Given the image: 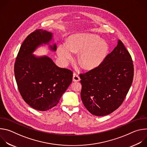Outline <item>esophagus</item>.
I'll list each match as a JSON object with an SVG mask.
<instances>
[{
    "instance_id": "1",
    "label": "esophagus",
    "mask_w": 147,
    "mask_h": 147,
    "mask_svg": "<svg viewBox=\"0 0 147 147\" xmlns=\"http://www.w3.org/2000/svg\"><path fill=\"white\" fill-rule=\"evenodd\" d=\"M73 80L74 81H79L80 80V78L78 74H77L76 73H74V74H73Z\"/></svg>"
}]
</instances>
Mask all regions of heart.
<instances>
[{"label": "heart", "mask_w": 147, "mask_h": 147, "mask_svg": "<svg viewBox=\"0 0 147 147\" xmlns=\"http://www.w3.org/2000/svg\"><path fill=\"white\" fill-rule=\"evenodd\" d=\"M109 51L108 44L95 35L82 34L70 36L67 45L61 44L57 48V54L63 60H69L73 53H79L78 61L86 70L99 66L106 58Z\"/></svg>", "instance_id": "heart-1"}]
</instances>
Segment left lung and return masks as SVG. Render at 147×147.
Returning <instances> with one entry per match:
<instances>
[{
    "label": "left lung",
    "mask_w": 147,
    "mask_h": 147,
    "mask_svg": "<svg viewBox=\"0 0 147 147\" xmlns=\"http://www.w3.org/2000/svg\"><path fill=\"white\" fill-rule=\"evenodd\" d=\"M134 65L130 54L122 42L96 69L80 74L81 98L92 115L105 116L123 102L132 84Z\"/></svg>",
    "instance_id": "obj_1"
}]
</instances>
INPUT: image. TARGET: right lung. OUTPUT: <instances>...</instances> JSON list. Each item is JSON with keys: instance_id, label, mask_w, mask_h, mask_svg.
I'll return each instance as SVG.
<instances>
[{"instance_id": "add662e5", "label": "right lung", "mask_w": 147, "mask_h": 147, "mask_svg": "<svg viewBox=\"0 0 147 147\" xmlns=\"http://www.w3.org/2000/svg\"><path fill=\"white\" fill-rule=\"evenodd\" d=\"M52 34L41 29L28 35L21 45L14 63V76L20 95L32 108L46 111L57 105L73 80V71L57 66L48 56L35 57L32 52L48 44ZM52 51L56 45L50 46Z\"/></svg>"}]
</instances>
